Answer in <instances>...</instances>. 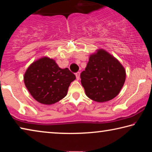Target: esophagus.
Returning a JSON list of instances; mask_svg holds the SVG:
<instances>
[{"mask_svg": "<svg viewBox=\"0 0 152 152\" xmlns=\"http://www.w3.org/2000/svg\"><path fill=\"white\" fill-rule=\"evenodd\" d=\"M80 72L76 73V79L78 80L80 79Z\"/></svg>", "mask_w": 152, "mask_h": 152, "instance_id": "obj_1", "label": "esophagus"}]
</instances>
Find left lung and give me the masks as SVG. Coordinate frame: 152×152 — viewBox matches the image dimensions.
<instances>
[{"mask_svg":"<svg viewBox=\"0 0 152 152\" xmlns=\"http://www.w3.org/2000/svg\"><path fill=\"white\" fill-rule=\"evenodd\" d=\"M125 78L121 64L104 50L91 55L85 70L80 74L86 96L99 102L109 101L117 96Z\"/></svg>","mask_w":152,"mask_h":152,"instance_id":"left-lung-1","label":"left lung"}]
</instances>
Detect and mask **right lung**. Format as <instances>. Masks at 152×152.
Instances as JSON below:
<instances>
[{
	"mask_svg": "<svg viewBox=\"0 0 152 152\" xmlns=\"http://www.w3.org/2000/svg\"><path fill=\"white\" fill-rule=\"evenodd\" d=\"M76 76L68 68L61 69L55 60L43 57L29 66L24 75L28 91L36 101L52 104L65 97Z\"/></svg>",
	"mask_w": 152,
	"mask_h": 152,
	"instance_id": "right-lung-1",
	"label": "right lung"
}]
</instances>
